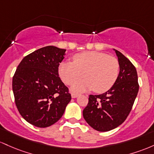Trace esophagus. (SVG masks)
<instances>
[{
    "instance_id": "esophagus-1",
    "label": "esophagus",
    "mask_w": 154,
    "mask_h": 154,
    "mask_svg": "<svg viewBox=\"0 0 154 154\" xmlns=\"http://www.w3.org/2000/svg\"><path fill=\"white\" fill-rule=\"evenodd\" d=\"M78 96H79V94H77V93H72L71 94V97L72 98L77 97Z\"/></svg>"
}]
</instances>
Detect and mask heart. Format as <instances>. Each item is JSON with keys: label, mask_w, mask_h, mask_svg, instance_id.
<instances>
[{"label": "heart", "mask_w": 154, "mask_h": 154, "mask_svg": "<svg viewBox=\"0 0 154 154\" xmlns=\"http://www.w3.org/2000/svg\"><path fill=\"white\" fill-rule=\"evenodd\" d=\"M72 63L63 62L58 72L63 82L72 85L84 76L86 79L72 86L75 91L92 89L97 93L109 90L119 74V60L113 56L97 51H85L75 54Z\"/></svg>", "instance_id": "b5f03b06"}]
</instances>
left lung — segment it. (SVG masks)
Returning <instances> with one entry per match:
<instances>
[{
    "mask_svg": "<svg viewBox=\"0 0 154 154\" xmlns=\"http://www.w3.org/2000/svg\"><path fill=\"white\" fill-rule=\"evenodd\" d=\"M115 50V49H114ZM120 65L117 80L106 92L89 96L83 116L90 127L107 132L121 125L132 110L139 90L135 67L120 51L115 50Z\"/></svg>",
    "mask_w": 154,
    "mask_h": 154,
    "instance_id": "obj_1",
    "label": "left lung"
}]
</instances>
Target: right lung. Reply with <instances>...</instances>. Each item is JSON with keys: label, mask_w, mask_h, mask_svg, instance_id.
Instances as JSON below:
<instances>
[{"label": "right lung", "mask_w": 154, "mask_h": 154, "mask_svg": "<svg viewBox=\"0 0 154 154\" xmlns=\"http://www.w3.org/2000/svg\"><path fill=\"white\" fill-rule=\"evenodd\" d=\"M66 49L48 46L25 57L12 79L15 104L28 123L44 128L63 116L71 95L58 68Z\"/></svg>", "instance_id": "obj_1"}]
</instances>
